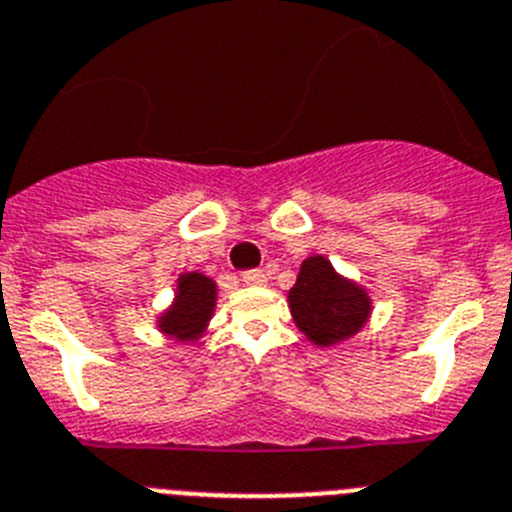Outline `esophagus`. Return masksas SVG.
<instances>
[{
  "instance_id": "obj_1",
  "label": "esophagus",
  "mask_w": 512,
  "mask_h": 512,
  "mask_svg": "<svg viewBox=\"0 0 512 512\" xmlns=\"http://www.w3.org/2000/svg\"><path fill=\"white\" fill-rule=\"evenodd\" d=\"M242 283L252 285V288H262V285H267L265 270H247V272H242Z\"/></svg>"
}]
</instances>
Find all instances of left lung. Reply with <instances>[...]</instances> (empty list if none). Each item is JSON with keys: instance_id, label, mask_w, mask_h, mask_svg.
I'll return each instance as SVG.
<instances>
[{"instance_id": "8db88e82", "label": "left lung", "mask_w": 512, "mask_h": 512, "mask_svg": "<svg viewBox=\"0 0 512 512\" xmlns=\"http://www.w3.org/2000/svg\"><path fill=\"white\" fill-rule=\"evenodd\" d=\"M298 331L318 348H333L364 331L374 298L358 280L341 275L326 255H308L288 293Z\"/></svg>"}]
</instances>
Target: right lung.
Masks as SVG:
<instances>
[{
  "label": "right lung",
  "mask_w": 512,
  "mask_h": 512,
  "mask_svg": "<svg viewBox=\"0 0 512 512\" xmlns=\"http://www.w3.org/2000/svg\"><path fill=\"white\" fill-rule=\"evenodd\" d=\"M217 300L219 288L209 275L199 270L181 272L176 278L171 303L161 313H156V331L181 346H197L207 336L209 323L217 310Z\"/></svg>",
  "instance_id": "right-lung-1"
}]
</instances>
